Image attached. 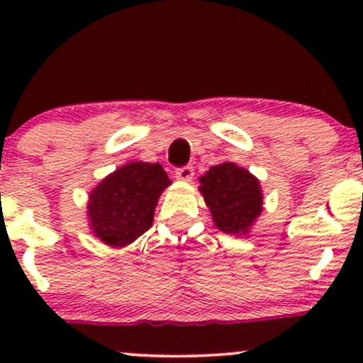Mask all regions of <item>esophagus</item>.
I'll list each match as a JSON object with an SVG mask.
<instances>
[{"mask_svg": "<svg viewBox=\"0 0 363 363\" xmlns=\"http://www.w3.org/2000/svg\"><path fill=\"white\" fill-rule=\"evenodd\" d=\"M194 176V169L191 165H184V167L176 169V177L182 179V181H191Z\"/></svg>", "mask_w": 363, "mask_h": 363, "instance_id": "obj_1", "label": "esophagus"}]
</instances>
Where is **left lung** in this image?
I'll use <instances>...</instances> for the list:
<instances>
[{"label": "left lung", "instance_id": "1", "mask_svg": "<svg viewBox=\"0 0 363 363\" xmlns=\"http://www.w3.org/2000/svg\"><path fill=\"white\" fill-rule=\"evenodd\" d=\"M199 182L216 227L225 234H247L262 210L257 179L232 162H225L213 165Z\"/></svg>", "mask_w": 363, "mask_h": 363}]
</instances>
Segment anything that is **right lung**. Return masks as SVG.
<instances>
[{
  "instance_id": "1",
  "label": "right lung",
  "mask_w": 363,
  "mask_h": 363,
  "mask_svg": "<svg viewBox=\"0 0 363 363\" xmlns=\"http://www.w3.org/2000/svg\"><path fill=\"white\" fill-rule=\"evenodd\" d=\"M169 184L160 164L133 162L118 169L90 194L94 234L112 247L131 244L152 227L158 196Z\"/></svg>"
}]
</instances>
